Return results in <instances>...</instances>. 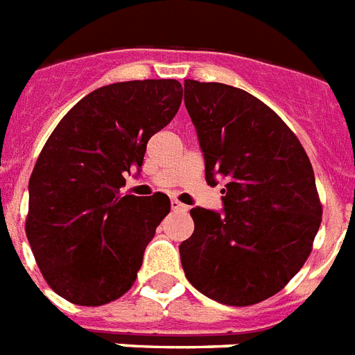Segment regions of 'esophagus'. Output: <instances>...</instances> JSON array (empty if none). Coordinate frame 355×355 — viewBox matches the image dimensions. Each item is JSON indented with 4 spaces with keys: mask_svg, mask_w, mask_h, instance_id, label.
Instances as JSON below:
<instances>
[{
    "mask_svg": "<svg viewBox=\"0 0 355 355\" xmlns=\"http://www.w3.org/2000/svg\"><path fill=\"white\" fill-rule=\"evenodd\" d=\"M171 209H173V211H187V206H186V204L180 202V200H177V198H173Z\"/></svg>",
    "mask_w": 355,
    "mask_h": 355,
    "instance_id": "obj_1",
    "label": "esophagus"
}]
</instances>
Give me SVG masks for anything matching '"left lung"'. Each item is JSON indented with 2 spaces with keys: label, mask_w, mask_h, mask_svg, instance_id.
I'll list each match as a JSON object with an SVG mask.
<instances>
[{
  "label": "left lung",
  "mask_w": 355,
  "mask_h": 355,
  "mask_svg": "<svg viewBox=\"0 0 355 355\" xmlns=\"http://www.w3.org/2000/svg\"><path fill=\"white\" fill-rule=\"evenodd\" d=\"M207 184L224 180L223 211L193 207L180 244L187 281L213 301L250 306L286 286L321 226L312 164L281 118L243 89L184 82Z\"/></svg>",
  "instance_id": "left-lung-1"
}]
</instances>
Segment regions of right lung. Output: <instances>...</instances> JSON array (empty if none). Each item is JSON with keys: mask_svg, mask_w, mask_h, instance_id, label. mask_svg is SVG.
<instances>
[{"mask_svg": "<svg viewBox=\"0 0 355 355\" xmlns=\"http://www.w3.org/2000/svg\"><path fill=\"white\" fill-rule=\"evenodd\" d=\"M182 102L177 80L111 83L82 98L43 146L28 180V244L49 286L80 306L122 297L171 209L168 195L120 193L149 138Z\"/></svg>", "mask_w": 355, "mask_h": 355, "instance_id": "obj_1", "label": "right lung"}]
</instances>
